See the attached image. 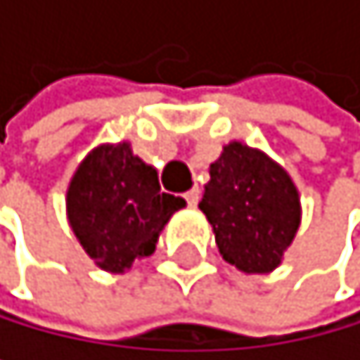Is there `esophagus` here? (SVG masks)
I'll return each mask as SVG.
<instances>
[{
	"mask_svg": "<svg viewBox=\"0 0 360 360\" xmlns=\"http://www.w3.org/2000/svg\"><path fill=\"white\" fill-rule=\"evenodd\" d=\"M184 200H187L191 207H195V205H198V200H200V189L198 187H191L187 193H184Z\"/></svg>",
	"mask_w": 360,
	"mask_h": 360,
	"instance_id": "34e87169",
	"label": "esophagus"
}]
</instances>
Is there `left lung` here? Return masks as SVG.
<instances>
[{
	"mask_svg": "<svg viewBox=\"0 0 360 360\" xmlns=\"http://www.w3.org/2000/svg\"><path fill=\"white\" fill-rule=\"evenodd\" d=\"M198 207L227 264L271 273L300 227V198L288 173L262 150L232 141L210 167Z\"/></svg>",
	"mask_w": 360,
	"mask_h": 360,
	"instance_id": "left-lung-1",
	"label": "left lung"
}]
</instances>
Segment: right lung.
I'll list each match as a JSON object with an SVG mask.
<instances>
[{
	"instance_id": "obj_1",
	"label": "right lung",
	"mask_w": 360,
	"mask_h": 360,
	"mask_svg": "<svg viewBox=\"0 0 360 360\" xmlns=\"http://www.w3.org/2000/svg\"><path fill=\"white\" fill-rule=\"evenodd\" d=\"M178 195L162 193L158 171L133 155L130 144L98 146L76 169L67 191V216L98 268L124 273L155 250Z\"/></svg>"
}]
</instances>
